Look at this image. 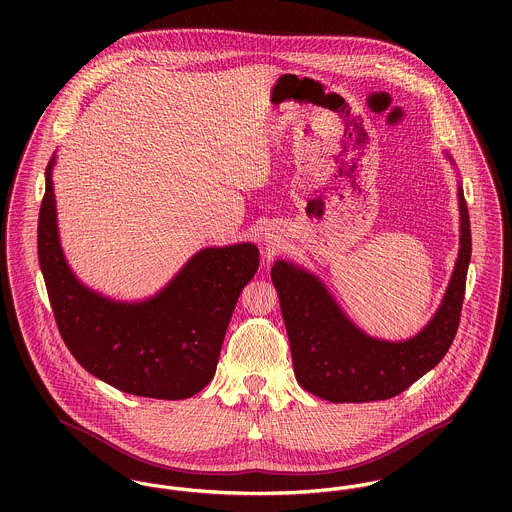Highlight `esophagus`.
Wrapping results in <instances>:
<instances>
[{
  "label": "esophagus",
  "instance_id": "obj_1",
  "mask_svg": "<svg viewBox=\"0 0 512 512\" xmlns=\"http://www.w3.org/2000/svg\"><path fill=\"white\" fill-rule=\"evenodd\" d=\"M262 242H264V246H266V250H268V252H274V248H276V246H280V236H278V234H274V232H264Z\"/></svg>",
  "mask_w": 512,
  "mask_h": 512
}]
</instances>
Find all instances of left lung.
I'll return each mask as SVG.
<instances>
[{
	"mask_svg": "<svg viewBox=\"0 0 512 512\" xmlns=\"http://www.w3.org/2000/svg\"><path fill=\"white\" fill-rule=\"evenodd\" d=\"M445 157L455 165L447 151ZM457 203L459 252L447 290L428 325L410 339L370 337L351 321L319 276L290 260H276L272 282L290 337L293 372L307 392L335 404L388 400L445 357L457 333L471 260V224L461 181Z\"/></svg>",
	"mask_w": 512,
	"mask_h": 512,
	"instance_id": "1",
	"label": "left lung"
}]
</instances>
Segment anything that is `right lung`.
<instances>
[{
  "mask_svg": "<svg viewBox=\"0 0 512 512\" xmlns=\"http://www.w3.org/2000/svg\"><path fill=\"white\" fill-rule=\"evenodd\" d=\"M53 153L45 171L37 252L61 337L74 359L106 384L146 398L183 400L215 376L220 347L242 288L254 278V242L209 246L159 292L116 301L74 276L59 238Z\"/></svg>",
  "mask_w": 512,
  "mask_h": 512,
  "instance_id": "add662e5",
  "label": "right lung"
}]
</instances>
